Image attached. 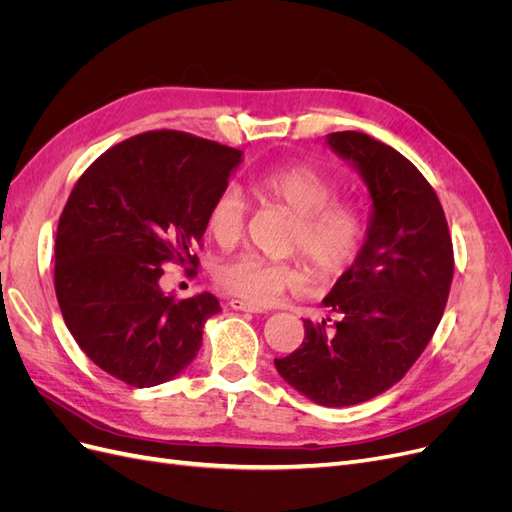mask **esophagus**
Wrapping results in <instances>:
<instances>
[{
  "label": "esophagus",
  "mask_w": 512,
  "mask_h": 512,
  "mask_svg": "<svg viewBox=\"0 0 512 512\" xmlns=\"http://www.w3.org/2000/svg\"><path fill=\"white\" fill-rule=\"evenodd\" d=\"M230 307L237 309V312H250V314H267V309L262 305L250 303V301H241V299H230Z\"/></svg>",
  "instance_id": "34e87169"
}]
</instances>
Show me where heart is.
<instances>
[{"label": "heart", "instance_id": "1", "mask_svg": "<svg viewBox=\"0 0 512 512\" xmlns=\"http://www.w3.org/2000/svg\"><path fill=\"white\" fill-rule=\"evenodd\" d=\"M252 190L294 213L286 245L301 250L320 277H331L350 265L363 239V218L356 205L335 198L337 183L331 177L312 166L292 164L256 175ZM243 213L241 194L224 188L207 213L209 235L222 245L235 243L243 230ZM215 277L241 299L269 303L284 290L301 286L303 269L297 258L241 254L222 262Z\"/></svg>", "mask_w": 512, "mask_h": 512}]
</instances>
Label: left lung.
<instances>
[{
  "label": "left lung",
  "instance_id": "1",
  "mask_svg": "<svg viewBox=\"0 0 512 512\" xmlns=\"http://www.w3.org/2000/svg\"><path fill=\"white\" fill-rule=\"evenodd\" d=\"M371 198L365 241L322 305L301 348L275 369L318 406H354L391 389L427 348L453 282V243L440 200L418 168L363 132L324 138Z\"/></svg>",
  "mask_w": 512,
  "mask_h": 512
}]
</instances>
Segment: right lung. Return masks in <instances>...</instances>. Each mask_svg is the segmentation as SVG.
I'll return each instance as SVG.
<instances>
[{"label":"right lung","instance_id":"add662e5","mask_svg":"<svg viewBox=\"0 0 512 512\" xmlns=\"http://www.w3.org/2000/svg\"><path fill=\"white\" fill-rule=\"evenodd\" d=\"M243 151L175 130L128 138L91 164L59 218L55 292L76 344L106 374L147 389L177 378L220 312L211 292L177 301L166 262L198 265L192 247Z\"/></svg>","mask_w":512,"mask_h":512}]
</instances>
